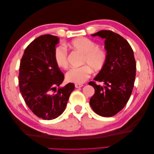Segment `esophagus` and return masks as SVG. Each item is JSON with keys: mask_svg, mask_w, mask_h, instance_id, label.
Listing matches in <instances>:
<instances>
[{"mask_svg": "<svg viewBox=\"0 0 154 154\" xmlns=\"http://www.w3.org/2000/svg\"><path fill=\"white\" fill-rule=\"evenodd\" d=\"M83 86V84H78V83H77V84L75 85V87H76V88H81V87H82Z\"/></svg>", "mask_w": 154, "mask_h": 154, "instance_id": "34e87169", "label": "esophagus"}]
</instances>
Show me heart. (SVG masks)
I'll return each mask as SVG.
<instances>
[{
  "label": "heart",
  "mask_w": 154,
  "mask_h": 154,
  "mask_svg": "<svg viewBox=\"0 0 154 154\" xmlns=\"http://www.w3.org/2000/svg\"><path fill=\"white\" fill-rule=\"evenodd\" d=\"M71 48L83 54L80 67L71 68L66 74L68 81L82 83L91 76L93 70L97 71L102 69L106 63L107 54L103 48L98 46L94 41L85 37L75 38L68 44ZM67 51L65 47L59 45L54 50V57L58 67L66 69L68 67Z\"/></svg>",
  "instance_id": "b5f03b06"
}]
</instances>
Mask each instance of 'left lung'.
I'll use <instances>...</instances> for the list:
<instances>
[{"label": "left lung", "mask_w": 154, "mask_h": 154, "mask_svg": "<svg viewBox=\"0 0 154 154\" xmlns=\"http://www.w3.org/2000/svg\"><path fill=\"white\" fill-rule=\"evenodd\" d=\"M93 36L104 38L107 58L104 67L91 81L95 92L90 105L95 113L103 117L115 115L122 110L131 95L136 78V64L132 48L122 36L110 30H100Z\"/></svg>", "instance_id": "1"}]
</instances>
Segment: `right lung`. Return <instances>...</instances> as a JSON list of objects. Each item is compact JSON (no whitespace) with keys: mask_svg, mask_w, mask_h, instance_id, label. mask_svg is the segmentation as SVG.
Wrapping results in <instances>:
<instances>
[{"mask_svg":"<svg viewBox=\"0 0 154 154\" xmlns=\"http://www.w3.org/2000/svg\"><path fill=\"white\" fill-rule=\"evenodd\" d=\"M59 38L50 34L39 36L24 52L19 69V88L32 112L44 120H53L63 112L73 83L57 89L64 75L56 65L54 54Z\"/></svg>","mask_w":154,"mask_h":154,"instance_id":"1","label":"right lung"}]
</instances>
